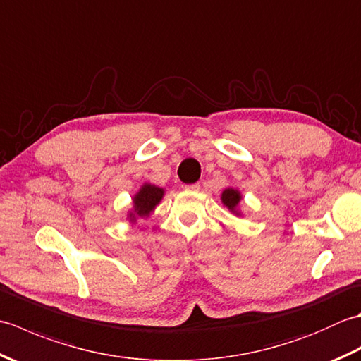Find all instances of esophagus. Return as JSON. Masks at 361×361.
Returning a JSON list of instances; mask_svg holds the SVG:
<instances>
[{"mask_svg": "<svg viewBox=\"0 0 361 361\" xmlns=\"http://www.w3.org/2000/svg\"><path fill=\"white\" fill-rule=\"evenodd\" d=\"M185 189L192 190V192H197V190H200V185H198V183H194V185H188Z\"/></svg>", "mask_w": 361, "mask_h": 361, "instance_id": "1", "label": "esophagus"}]
</instances>
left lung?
<instances>
[{"mask_svg":"<svg viewBox=\"0 0 361 361\" xmlns=\"http://www.w3.org/2000/svg\"><path fill=\"white\" fill-rule=\"evenodd\" d=\"M221 203H224V206H226V208L231 211L233 214H235L237 217L242 216V212L239 209V204H240V200H242V194L239 189H234V188H226L224 192H221Z\"/></svg>","mask_w":361,"mask_h":361,"instance_id":"left-lung-1","label":"left lung"}]
</instances>
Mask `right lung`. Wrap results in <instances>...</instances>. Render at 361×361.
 <instances>
[{
	"label": "right lung",
	"mask_w": 361,
	"mask_h": 361,
	"mask_svg": "<svg viewBox=\"0 0 361 361\" xmlns=\"http://www.w3.org/2000/svg\"><path fill=\"white\" fill-rule=\"evenodd\" d=\"M166 190L159 186L152 185V183H144L141 189L133 195V206L127 214V220L135 225L137 219H147L150 214L155 211L159 202L163 200Z\"/></svg>",
	"instance_id": "add662e5"
}]
</instances>
